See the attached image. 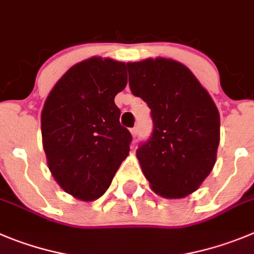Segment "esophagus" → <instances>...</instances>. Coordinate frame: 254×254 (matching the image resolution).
Masks as SVG:
<instances>
[{
  "mask_svg": "<svg viewBox=\"0 0 254 254\" xmlns=\"http://www.w3.org/2000/svg\"><path fill=\"white\" fill-rule=\"evenodd\" d=\"M137 132H138V128H137V127H132V128H131V134H132V136L136 137Z\"/></svg>",
  "mask_w": 254,
  "mask_h": 254,
  "instance_id": "1",
  "label": "esophagus"
}]
</instances>
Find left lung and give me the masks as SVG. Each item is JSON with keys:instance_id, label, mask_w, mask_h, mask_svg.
<instances>
[{"instance_id": "left-lung-1", "label": "left lung", "mask_w": 254, "mask_h": 254, "mask_svg": "<svg viewBox=\"0 0 254 254\" xmlns=\"http://www.w3.org/2000/svg\"><path fill=\"white\" fill-rule=\"evenodd\" d=\"M132 94L151 109L153 129L137 150L156 194H191L213 170L220 138L217 106L194 74L165 58L127 63Z\"/></svg>"}]
</instances>
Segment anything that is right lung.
<instances>
[{"mask_svg": "<svg viewBox=\"0 0 254 254\" xmlns=\"http://www.w3.org/2000/svg\"><path fill=\"white\" fill-rule=\"evenodd\" d=\"M126 63L90 58L71 66L46 98L41 112L43 146L57 183L76 199L106 192L132 136L121 126L117 93L127 85Z\"/></svg>", "mask_w": 254, "mask_h": 254, "instance_id": "add662e5", "label": "right lung"}]
</instances>
